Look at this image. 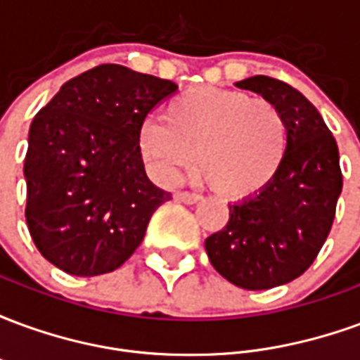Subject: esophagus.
I'll return each instance as SVG.
<instances>
[{
  "label": "esophagus",
  "mask_w": 360,
  "mask_h": 360,
  "mask_svg": "<svg viewBox=\"0 0 360 360\" xmlns=\"http://www.w3.org/2000/svg\"><path fill=\"white\" fill-rule=\"evenodd\" d=\"M173 198L177 200V202H185V204H195L200 200V195H195V193H188V191H177Z\"/></svg>",
  "instance_id": "esophagus-1"
}]
</instances>
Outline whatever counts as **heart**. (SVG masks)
I'll return each instance as SVG.
<instances>
[{
	"label": "heart",
	"mask_w": 360,
	"mask_h": 360,
	"mask_svg": "<svg viewBox=\"0 0 360 360\" xmlns=\"http://www.w3.org/2000/svg\"><path fill=\"white\" fill-rule=\"evenodd\" d=\"M164 119H146L139 152L152 173L173 183L195 164L216 193L249 198L278 179L291 131L276 103L243 90L196 86L172 98Z\"/></svg>",
	"instance_id": "1"
}]
</instances>
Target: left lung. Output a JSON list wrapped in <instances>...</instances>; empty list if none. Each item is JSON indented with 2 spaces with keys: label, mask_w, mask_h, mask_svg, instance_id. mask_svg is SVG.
Instances as JSON below:
<instances>
[{
  "label": "left lung",
  "mask_w": 360,
  "mask_h": 360,
  "mask_svg": "<svg viewBox=\"0 0 360 360\" xmlns=\"http://www.w3.org/2000/svg\"><path fill=\"white\" fill-rule=\"evenodd\" d=\"M235 84L283 111L291 150L270 187L229 204V221L204 247L227 281L260 291L289 283L309 270L332 229L343 177L338 142L299 90L264 75Z\"/></svg>",
  "instance_id": "8db88e82"
}]
</instances>
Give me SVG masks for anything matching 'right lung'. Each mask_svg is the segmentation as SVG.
I'll list each match as a JSON object with an SVG mask.
<instances>
[{
  "label": "right lung",
  "mask_w": 360,
  "mask_h": 360,
  "mask_svg": "<svg viewBox=\"0 0 360 360\" xmlns=\"http://www.w3.org/2000/svg\"><path fill=\"white\" fill-rule=\"evenodd\" d=\"M177 84L103 63L67 81L36 113L25 158L27 226L71 276L117 270L172 198L146 177L139 131Z\"/></svg>",
  "instance_id": "obj_1"
}]
</instances>
